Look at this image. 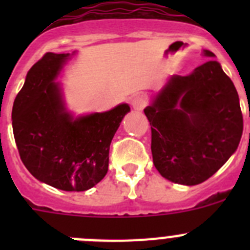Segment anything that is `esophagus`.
<instances>
[{"label":"esophagus","mask_w":250,"mask_h":250,"mask_svg":"<svg viewBox=\"0 0 250 250\" xmlns=\"http://www.w3.org/2000/svg\"><path fill=\"white\" fill-rule=\"evenodd\" d=\"M131 106L134 110L140 111V110H143L145 106H146V100H145L143 96H135V98L131 100Z\"/></svg>","instance_id":"esophagus-1"}]
</instances>
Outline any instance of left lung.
<instances>
[{"label":"left lung","mask_w":250,"mask_h":250,"mask_svg":"<svg viewBox=\"0 0 250 250\" xmlns=\"http://www.w3.org/2000/svg\"><path fill=\"white\" fill-rule=\"evenodd\" d=\"M210 57L187 76L167 77L144 109L151 125V154L163 178L196 185L218 171L238 149L243 134L233 81Z\"/></svg>","instance_id":"obj_1"}]
</instances>
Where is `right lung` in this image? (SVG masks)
<instances>
[{"instance_id": "add662e5", "label": "right lung", "mask_w": 250, "mask_h": 250, "mask_svg": "<svg viewBox=\"0 0 250 250\" xmlns=\"http://www.w3.org/2000/svg\"><path fill=\"white\" fill-rule=\"evenodd\" d=\"M71 55L47 52L30 68L13 103L12 127L22 163L37 180L85 191L107 173L110 144L130 106L80 116L68 111L56 79Z\"/></svg>"}]
</instances>
